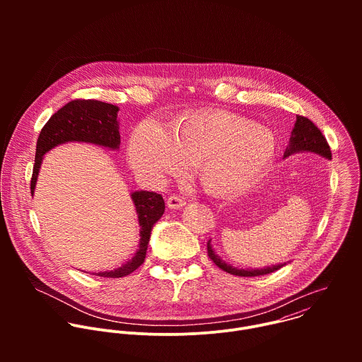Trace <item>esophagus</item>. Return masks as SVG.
<instances>
[{"mask_svg": "<svg viewBox=\"0 0 362 362\" xmlns=\"http://www.w3.org/2000/svg\"><path fill=\"white\" fill-rule=\"evenodd\" d=\"M166 204H168L169 209H182L183 206L186 204V202H185V199H182L180 196L173 194V196H169V197H168Z\"/></svg>", "mask_w": 362, "mask_h": 362, "instance_id": "1", "label": "esophagus"}]
</instances>
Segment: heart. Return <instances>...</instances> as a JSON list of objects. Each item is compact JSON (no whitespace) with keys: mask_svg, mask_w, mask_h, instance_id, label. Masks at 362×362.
Here are the masks:
<instances>
[{"mask_svg":"<svg viewBox=\"0 0 362 362\" xmlns=\"http://www.w3.org/2000/svg\"><path fill=\"white\" fill-rule=\"evenodd\" d=\"M276 150L269 129L228 112L203 110L177 117L172 130L154 120L140 123L130 137L129 158L133 169L153 182L196 165L206 190L229 196L262 179Z\"/></svg>","mask_w":362,"mask_h":362,"instance_id":"heart-1","label":"heart"}]
</instances>
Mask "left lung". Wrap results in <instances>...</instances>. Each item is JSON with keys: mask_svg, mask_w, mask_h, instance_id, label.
<instances>
[{"mask_svg": "<svg viewBox=\"0 0 362 362\" xmlns=\"http://www.w3.org/2000/svg\"><path fill=\"white\" fill-rule=\"evenodd\" d=\"M296 153H315L321 158L325 159H331V148L325 140V137L322 136V133L320 132V129L306 117L302 116H296V123L292 129L291 133V139H289V146L286 147L284 158L291 156V154H296ZM208 253L211 259L225 272L230 274V275H236V276H261V275H268L271 272H275L278 269H281L282 267L286 265V262L284 264H278V265H272V267H265V268H236L228 262H225L221 256L216 255L215 249L211 245V240L208 242Z\"/></svg>", "mask_w": 362, "mask_h": 362, "instance_id": "8db88e82", "label": "left lung"}]
</instances>
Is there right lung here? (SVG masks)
Segmentation results:
<instances>
[{"label":"right lung","mask_w":362,"mask_h":362,"mask_svg":"<svg viewBox=\"0 0 362 362\" xmlns=\"http://www.w3.org/2000/svg\"><path fill=\"white\" fill-rule=\"evenodd\" d=\"M119 107L97 100H73L57 113L49 117L42 127L35 148V163L31 177V194H34L41 163L45 153L54 147L78 141L106 147L109 150H119L120 132L117 113ZM134 203L137 221L140 226L139 249L134 256L122 267L113 271L98 272L103 278H122L136 271L146 257L147 245L150 240L151 229L165 214V200L162 194L147 190H136L130 193Z\"/></svg>","instance_id":"right-lung-1"}]
</instances>
